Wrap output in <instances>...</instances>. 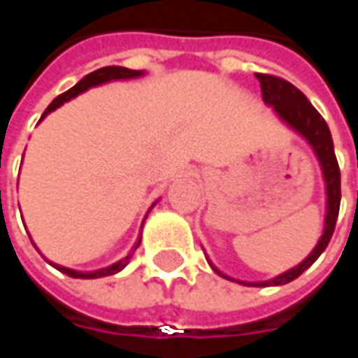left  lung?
I'll return each instance as SVG.
<instances>
[{"label":"left lung","instance_id":"8db88e82","mask_svg":"<svg viewBox=\"0 0 358 358\" xmlns=\"http://www.w3.org/2000/svg\"><path fill=\"white\" fill-rule=\"evenodd\" d=\"M257 81L262 85V99L267 106H271L275 110V114L283 120L287 126L294 129L299 136H302L312 147V151L318 157L320 166H322V174H324V182H326V221H324V232L320 236L316 248L312 250L308 257H304L299 266H294L289 271L277 275L269 281H257V283H246V281H236L229 275H224L219 271L217 267L211 264L217 273L229 279V281H236L240 285L246 287H277V285L291 283L292 279H296L299 275H302L308 269L320 254L327 248L331 234L336 231L337 215H339V203H341V172H339V164H337L336 151H334V139L329 134L326 120L320 116V112L310 101L302 94L294 85L289 81H285L281 77L266 73H256Z\"/></svg>","mask_w":358,"mask_h":358}]
</instances>
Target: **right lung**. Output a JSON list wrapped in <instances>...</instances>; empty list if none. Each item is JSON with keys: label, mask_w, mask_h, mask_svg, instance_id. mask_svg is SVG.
I'll return each instance as SVG.
<instances>
[{"label": "right lung", "mask_w": 358, "mask_h": 358, "mask_svg": "<svg viewBox=\"0 0 358 358\" xmlns=\"http://www.w3.org/2000/svg\"><path fill=\"white\" fill-rule=\"evenodd\" d=\"M143 71H136V69H127V67H120V66H108V67H101V69H96V71H92V73L85 75L83 79L79 81V83L71 87L69 91L62 92L59 96H56L52 104H50L48 108L44 110V114H42V118L40 122L48 116L50 112H54L56 108H59L64 102L71 101L75 99L77 94H81V92L89 91L91 87H99V85H104L108 83V81H118V79H136V77H141ZM139 244H141V236L137 240L136 244H134V248L129 250V254L126 257H122L120 262L116 264H112L108 267H102V269H96V271H75V269H69V267H64V266H57V264H52V266L56 267L57 271H62V273L69 275V277H73V279H99V277H108V275H114L122 271L124 267L129 264V259L134 256V252L139 248Z\"/></svg>", "instance_id": "1"}]
</instances>
